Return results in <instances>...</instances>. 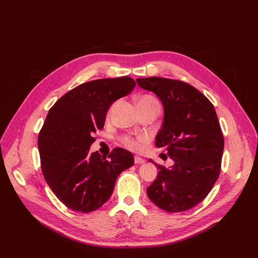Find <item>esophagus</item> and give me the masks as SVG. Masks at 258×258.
Returning a JSON list of instances; mask_svg holds the SVG:
<instances>
[{
  "instance_id": "34e87169",
  "label": "esophagus",
  "mask_w": 258,
  "mask_h": 258,
  "mask_svg": "<svg viewBox=\"0 0 258 258\" xmlns=\"http://www.w3.org/2000/svg\"><path fill=\"white\" fill-rule=\"evenodd\" d=\"M135 162L137 163V165H142V163L145 162V159L141 158L140 156H135Z\"/></svg>"
}]
</instances>
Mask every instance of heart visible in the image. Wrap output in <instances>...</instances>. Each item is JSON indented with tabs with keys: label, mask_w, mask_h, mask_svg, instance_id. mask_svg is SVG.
I'll return each instance as SVG.
<instances>
[{
	"label": "heart",
	"mask_w": 258,
	"mask_h": 258,
	"mask_svg": "<svg viewBox=\"0 0 258 258\" xmlns=\"http://www.w3.org/2000/svg\"><path fill=\"white\" fill-rule=\"evenodd\" d=\"M139 102H143V103H151V104H157V100H156L154 97H151V96H144L142 97L141 99H140ZM142 140L143 139H140V140H135V139H127L126 141V144L132 148V150H140V148L142 147Z\"/></svg>",
	"instance_id": "heart-1"
}]
</instances>
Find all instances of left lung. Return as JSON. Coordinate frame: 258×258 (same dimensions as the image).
Masks as SVG:
<instances>
[{"mask_svg":"<svg viewBox=\"0 0 258 258\" xmlns=\"http://www.w3.org/2000/svg\"><path fill=\"white\" fill-rule=\"evenodd\" d=\"M137 83L162 103L163 120L156 146L166 147L173 160L170 168L154 162L159 171L147 187V196L168 212L189 210L208 196L220 175L224 138L214 106L181 81L153 76Z\"/></svg>","mask_w":258,"mask_h":258,"instance_id":"1","label":"left lung"}]
</instances>
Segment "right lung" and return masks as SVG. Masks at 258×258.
<instances>
[{
    "instance_id": "1",
    "label": "right lung",
    "mask_w": 258,
    "mask_h": 258,
    "mask_svg": "<svg viewBox=\"0 0 258 258\" xmlns=\"http://www.w3.org/2000/svg\"><path fill=\"white\" fill-rule=\"evenodd\" d=\"M135 86L128 76L84 83L49 110L38 135L41 166L50 189L69 209H99L111 197L117 176L134 166V155L123 148H114L110 159L89 150L112 103Z\"/></svg>"
}]
</instances>
